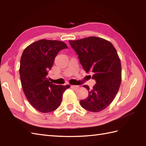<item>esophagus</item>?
<instances>
[{
	"label": "esophagus",
	"mask_w": 146,
	"mask_h": 146,
	"mask_svg": "<svg viewBox=\"0 0 146 146\" xmlns=\"http://www.w3.org/2000/svg\"><path fill=\"white\" fill-rule=\"evenodd\" d=\"M71 87L73 88V89H78L80 88V86H78V85H71Z\"/></svg>",
	"instance_id": "1"
}]
</instances>
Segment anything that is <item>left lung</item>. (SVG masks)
<instances>
[{"mask_svg": "<svg viewBox=\"0 0 146 146\" xmlns=\"http://www.w3.org/2000/svg\"><path fill=\"white\" fill-rule=\"evenodd\" d=\"M70 44L87 73L92 72L96 84L88 91V97L80 100L81 106L88 111L98 112L107 107L119 90L122 80L120 60L113 44L104 39L92 36Z\"/></svg>", "mask_w": 146, "mask_h": 146, "instance_id": "left-lung-1", "label": "left lung"}]
</instances>
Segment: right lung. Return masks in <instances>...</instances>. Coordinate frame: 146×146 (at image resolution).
Masks as SVG:
<instances>
[{"mask_svg":"<svg viewBox=\"0 0 146 146\" xmlns=\"http://www.w3.org/2000/svg\"><path fill=\"white\" fill-rule=\"evenodd\" d=\"M68 47L64 42L41 39L24 49L20 61L22 87L29 103L42 113L55 110L60 106L62 95L70 85L52 84L47 78L57 54Z\"/></svg>","mask_w":146,"mask_h":146,"instance_id":"obj_1","label":"right lung"}]
</instances>
